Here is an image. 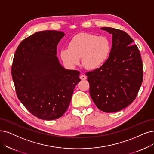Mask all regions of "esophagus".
<instances>
[{
	"mask_svg": "<svg viewBox=\"0 0 154 154\" xmlns=\"http://www.w3.org/2000/svg\"><path fill=\"white\" fill-rule=\"evenodd\" d=\"M80 78L82 79V80H84V79H87V76H85V75H81L80 76Z\"/></svg>",
	"mask_w": 154,
	"mask_h": 154,
	"instance_id": "1",
	"label": "esophagus"
}]
</instances>
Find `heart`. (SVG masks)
Here are the masks:
<instances>
[{"mask_svg":"<svg viewBox=\"0 0 154 154\" xmlns=\"http://www.w3.org/2000/svg\"><path fill=\"white\" fill-rule=\"evenodd\" d=\"M111 46L105 36L81 33L71 38L68 48L62 49L60 56L63 62L69 67L79 63L82 58L83 66L86 69L94 70L101 67L109 57Z\"/></svg>","mask_w":154,"mask_h":154,"instance_id":"b5f03b06","label":"heart"}]
</instances>
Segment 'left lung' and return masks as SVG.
Returning <instances> with one entry per match:
<instances>
[{"label":"left lung","mask_w":154,"mask_h":154,"mask_svg":"<svg viewBox=\"0 0 154 154\" xmlns=\"http://www.w3.org/2000/svg\"><path fill=\"white\" fill-rule=\"evenodd\" d=\"M101 29L112 35L111 50L105 63L86 75L96 106L103 112H115L136 98L143 82V64L137 45L128 33L110 27Z\"/></svg>","instance_id":"1"}]
</instances>
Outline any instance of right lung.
<instances>
[{
	"mask_svg": "<svg viewBox=\"0 0 154 154\" xmlns=\"http://www.w3.org/2000/svg\"><path fill=\"white\" fill-rule=\"evenodd\" d=\"M64 36L54 30L36 32L17 47L11 74L17 98L28 111L44 120L60 118L67 110L79 72L67 70L56 56Z\"/></svg>",
	"mask_w": 154,
	"mask_h": 154,
	"instance_id": "add662e5",
	"label": "right lung"
}]
</instances>
